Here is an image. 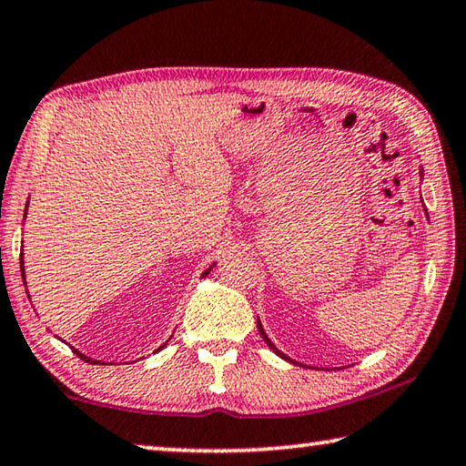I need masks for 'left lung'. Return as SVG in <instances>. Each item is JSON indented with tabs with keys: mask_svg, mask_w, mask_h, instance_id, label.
Returning a JSON list of instances; mask_svg holds the SVG:
<instances>
[{
	"mask_svg": "<svg viewBox=\"0 0 466 466\" xmlns=\"http://www.w3.org/2000/svg\"><path fill=\"white\" fill-rule=\"evenodd\" d=\"M257 325H258V333H261V337H263V341L267 343V345H269L271 347V350L275 351V356H279V358H283V360H288L286 358V353H281L279 350H278V347H275L273 343H271V339L269 337H267V333H265V329H263V325H261V320H257ZM291 361V360H289Z\"/></svg>",
	"mask_w": 466,
	"mask_h": 466,
	"instance_id": "obj_1",
	"label": "left lung"
}]
</instances>
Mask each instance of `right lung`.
<instances>
[{
    "instance_id": "1",
    "label": "right lung",
    "mask_w": 466,
    "mask_h": 466,
    "mask_svg": "<svg viewBox=\"0 0 466 466\" xmlns=\"http://www.w3.org/2000/svg\"><path fill=\"white\" fill-rule=\"evenodd\" d=\"M26 208H28V203H26ZM20 258H22V257H20ZM22 263H25V261H20V271H22V278H25V265H22ZM214 265H216V263H214ZM214 265H211V267H214ZM211 267H209V269H208V271H205L203 275H208V273L211 271ZM25 279H26V278H25ZM25 286H26V281H25ZM162 347H164V345H162ZM162 347H160V350H162ZM74 351H76V353H77V356H80V358H82L84 361H90V364H98V361H96V360H92V358H86V356H84V353H80V351H77V350H74Z\"/></svg>"
}]
</instances>
